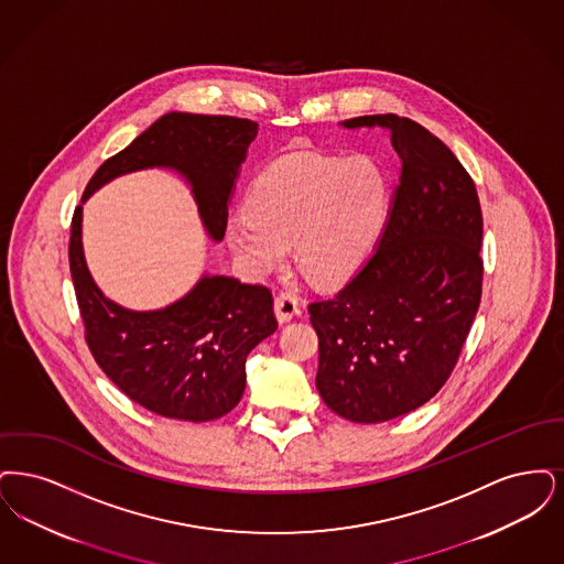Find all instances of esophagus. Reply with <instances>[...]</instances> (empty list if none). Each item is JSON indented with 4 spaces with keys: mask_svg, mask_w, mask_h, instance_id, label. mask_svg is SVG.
I'll list each match as a JSON object with an SVG mask.
<instances>
[{
    "mask_svg": "<svg viewBox=\"0 0 564 564\" xmlns=\"http://www.w3.org/2000/svg\"><path fill=\"white\" fill-rule=\"evenodd\" d=\"M273 312H275V318H278L280 324L291 322L294 316H299V314H301L296 296L289 293L278 294V296H275V301H273Z\"/></svg>",
    "mask_w": 564,
    "mask_h": 564,
    "instance_id": "esophagus-1",
    "label": "esophagus"
}]
</instances>
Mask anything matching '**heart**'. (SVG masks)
I'll list each match as a JSON object with an SVG mask.
<instances>
[{"instance_id":"heart-1","label":"heart","mask_w":564,"mask_h":564,"mask_svg":"<svg viewBox=\"0 0 564 564\" xmlns=\"http://www.w3.org/2000/svg\"><path fill=\"white\" fill-rule=\"evenodd\" d=\"M388 206L390 178L372 158L291 153L259 174L248 215H231L225 234L254 275L278 270L293 245L296 270L318 286H337L367 263Z\"/></svg>"}]
</instances>
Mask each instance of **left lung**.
<instances>
[{
  "label": "left lung",
  "mask_w": 564,
  "mask_h": 564,
  "mask_svg": "<svg viewBox=\"0 0 564 564\" xmlns=\"http://www.w3.org/2000/svg\"><path fill=\"white\" fill-rule=\"evenodd\" d=\"M341 126L388 130L402 172L375 252L310 305L316 388L337 415L381 423L436 395L462 354L482 293V213L466 169L423 126L393 113Z\"/></svg>",
  "instance_id": "left-lung-1"
}]
</instances>
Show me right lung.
Returning <instances> with one entry per match:
<instances>
[{
	"label": "right lung",
	"mask_w": 564,
	"mask_h": 564,
	"mask_svg": "<svg viewBox=\"0 0 564 564\" xmlns=\"http://www.w3.org/2000/svg\"><path fill=\"white\" fill-rule=\"evenodd\" d=\"M259 123L227 116L171 111L90 178L75 208L69 265L86 341L105 375L151 413L181 421H213L242 398L248 354L275 333L265 286L202 273L171 305L137 312L107 299L88 270L82 242L84 202L130 172H176L192 189L199 220L220 242L227 206Z\"/></svg>",
	"instance_id": "add662e5"
}]
</instances>
